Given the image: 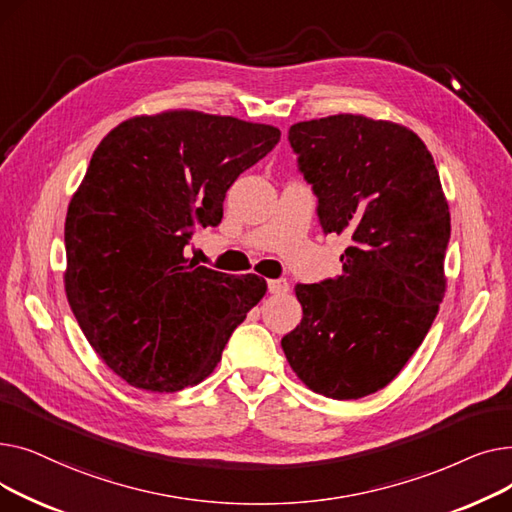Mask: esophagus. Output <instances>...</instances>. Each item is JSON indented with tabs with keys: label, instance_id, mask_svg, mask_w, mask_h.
I'll return each mask as SVG.
<instances>
[{
	"label": "esophagus",
	"instance_id": "34e87169",
	"mask_svg": "<svg viewBox=\"0 0 512 512\" xmlns=\"http://www.w3.org/2000/svg\"><path fill=\"white\" fill-rule=\"evenodd\" d=\"M267 288H270L272 294H286L290 286H288L286 280H270V282H267Z\"/></svg>",
	"mask_w": 512,
	"mask_h": 512
}]
</instances>
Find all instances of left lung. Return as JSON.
Masks as SVG:
<instances>
[{"label":"left lung","instance_id":"left-lung-1","mask_svg":"<svg viewBox=\"0 0 512 512\" xmlns=\"http://www.w3.org/2000/svg\"><path fill=\"white\" fill-rule=\"evenodd\" d=\"M288 141L317 195L324 232H346L342 274L297 284L301 324L282 338L313 392L357 400L407 365L446 292L450 211L434 157L390 120L336 114L297 122Z\"/></svg>","mask_w":512,"mask_h":512}]
</instances>
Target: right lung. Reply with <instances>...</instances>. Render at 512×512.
<instances>
[{
  "label": "right lung",
  "instance_id": "right-lung-1",
  "mask_svg": "<svg viewBox=\"0 0 512 512\" xmlns=\"http://www.w3.org/2000/svg\"><path fill=\"white\" fill-rule=\"evenodd\" d=\"M280 141L270 124L197 110L132 116L103 137L70 199L64 288L97 357L141 390L176 392L215 369L263 299L257 274L188 259L232 182Z\"/></svg>",
  "mask_w": 512,
  "mask_h": 512
}]
</instances>
